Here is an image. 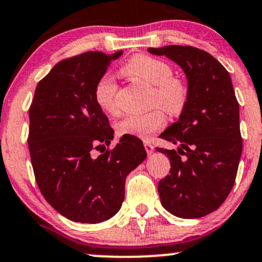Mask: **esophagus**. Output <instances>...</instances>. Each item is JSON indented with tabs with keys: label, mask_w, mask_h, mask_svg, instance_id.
<instances>
[{
	"label": "esophagus",
	"mask_w": 262,
	"mask_h": 262,
	"mask_svg": "<svg viewBox=\"0 0 262 262\" xmlns=\"http://www.w3.org/2000/svg\"><path fill=\"white\" fill-rule=\"evenodd\" d=\"M144 148H146V152L148 156L152 155V153L155 152V147H153V144L147 142V141H144Z\"/></svg>",
	"instance_id": "34e87169"
}]
</instances>
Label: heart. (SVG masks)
Here are the masks:
<instances>
[{
    "mask_svg": "<svg viewBox=\"0 0 262 262\" xmlns=\"http://www.w3.org/2000/svg\"><path fill=\"white\" fill-rule=\"evenodd\" d=\"M125 75L153 85V103L158 104L171 115L180 114L189 99L186 83L173 77L171 66L159 58L148 55H136L126 62L122 69ZM118 83L110 75L98 79L94 87V100L105 113L118 112L116 104ZM167 124V116L161 109L146 114H130L118 124V132L122 136H132L148 140Z\"/></svg>",
    "mask_w": 262,
    "mask_h": 262,
    "instance_id": "b5f03b06",
    "label": "heart"
}]
</instances>
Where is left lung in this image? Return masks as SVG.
I'll return each instance as SVG.
<instances>
[{
  "label": "left lung",
  "mask_w": 262,
  "mask_h": 262,
  "mask_svg": "<svg viewBox=\"0 0 262 262\" xmlns=\"http://www.w3.org/2000/svg\"><path fill=\"white\" fill-rule=\"evenodd\" d=\"M183 69L189 99L179 120L161 135L177 149L157 148L170 161L159 181L163 207L180 218H200L216 211L234 185L243 141L239 104L228 71L212 55L192 46L149 48Z\"/></svg>",
  "instance_id": "obj_1"
}]
</instances>
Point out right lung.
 <instances>
[{
  "label": "right lung",
  "mask_w": 262,
  "mask_h": 262,
  "mask_svg": "<svg viewBox=\"0 0 262 262\" xmlns=\"http://www.w3.org/2000/svg\"><path fill=\"white\" fill-rule=\"evenodd\" d=\"M121 55L88 51L60 61L38 83L29 109L28 146L36 184L46 201L73 222L99 223L118 213L126 177L147 157L142 141L132 136H122L97 158L92 153L114 138L94 87Z\"/></svg>",
  "instance_id": "obj_1"
}]
</instances>
